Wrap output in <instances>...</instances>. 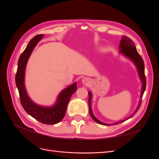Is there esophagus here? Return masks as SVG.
Returning a JSON list of instances; mask_svg holds the SVG:
<instances>
[{"instance_id":"obj_1","label":"esophagus","mask_w":159,"mask_h":159,"mask_svg":"<svg viewBox=\"0 0 159 159\" xmlns=\"http://www.w3.org/2000/svg\"><path fill=\"white\" fill-rule=\"evenodd\" d=\"M81 82L82 84L85 85H87L90 84V80L88 78H84L83 79L81 80Z\"/></svg>"}]
</instances>
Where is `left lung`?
<instances>
[{
	"mask_svg": "<svg viewBox=\"0 0 159 159\" xmlns=\"http://www.w3.org/2000/svg\"><path fill=\"white\" fill-rule=\"evenodd\" d=\"M119 53L122 54L123 55H124L125 57L128 58L129 59H130L133 63H134V65L136 66L137 70L138 72V75L139 77L140 78V80L142 83V90H141V96H140V99H139V104L138 105L137 108L136 109V110L134 111V112L133 113L131 116H130L129 117L126 118L123 120H119L118 122H116L115 123L113 124H107V123H104L101 122L100 120H99L97 118L95 117V116H94V114L93 113V110H92V107H91V100H92V93L91 91H89V113L91 116V117L93 118V119L94 120L95 122H97L98 124L102 125H117L119 123H120L122 122L125 121L127 119L131 118L132 117L134 116V114L137 112V111L138 110L139 106H140L141 102H142V98L143 97V93L145 90V87H146V79H145V72H144V62L143 61L142 58V57L139 55V54L138 53V52H137V49L136 48V47L134 46V44L133 43V42L132 41L131 39H130L129 38L123 36L122 39L120 41V44H119Z\"/></svg>",
	"mask_w": 159,
	"mask_h": 159,
	"instance_id": "obj_1",
	"label": "left lung"
}]
</instances>
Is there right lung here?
I'll list each match as a JSON object with an SVG mask.
<instances>
[{
  "instance_id": "1",
  "label": "right lung",
  "mask_w": 159,
  "mask_h": 159,
  "mask_svg": "<svg viewBox=\"0 0 159 159\" xmlns=\"http://www.w3.org/2000/svg\"><path fill=\"white\" fill-rule=\"evenodd\" d=\"M43 36L39 34L34 36L29 42L27 46L21 53L17 63L16 75V84L20 93L21 105L29 115L46 125H55L64 118L68 102L72 95L77 90V83L75 82L63 89L58 95L56 102L52 106H42L34 103L27 93L25 85V74L27 61L34 48Z\"/></svg>"
}]
</instances>
